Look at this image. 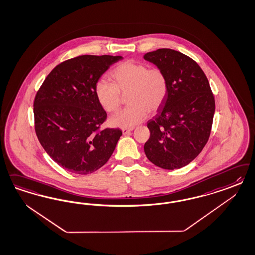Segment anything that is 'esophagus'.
Wrapping results in <instances>:
<instances>
[{"label": "esophagus", "mask_w": 255, "mask_h": 255, "mask_svg": "<svg viewBox=\"0 0 255 255\" xmlns=\"http://www.w3.org/2000/svg\"><path fill=\"white\" fill-rule=\"evenodd\" d=\"M132 129L133 128H122V132H123L124 135H126V134L130 133V131H132Z\"/></svg>", "instance_id": "esophagus-1"}]
</instances>
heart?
Masks as SVG:
<instances>
[{"label":"heart","mask_w":255,"mask_h":255,"mask_svg":"<svg viewBox=\"0 0 255 255\" xmlns=\"http://www.w3.org/2000/svg\"><path fill=\"white\" fill-rule=\"evenodd\" d=\"M113 83L99 81L95 95L100 106L108 113H115L122 103V95L128 92V107L110 119L119 128H132L154 114L163 105L169 92L168 77L161 68L152 67L133 60L120 63L110 72Z\"/></svg>","instance_id":"obj_1"}]
</instances>
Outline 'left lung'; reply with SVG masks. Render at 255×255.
Segmentation results:
<instances>
[{"label":"left lung","mask_w":255,"mask_h":255,"mask_svg":"<svg viewBox=\"0 0 255 255\" xmlns=\"http://www.w3.org/2000/svg\"><path fill=\"white\" fill-rule=\"evenodd\" d=\"M143 58L161 68L169 81L167 99L148 121L150 138L144 153L157 167L179 169L191 162L209 139L213 93L202 68L180 51L158 49Z\"/></svg>","instance_id":"obj_1"}]
</instances>
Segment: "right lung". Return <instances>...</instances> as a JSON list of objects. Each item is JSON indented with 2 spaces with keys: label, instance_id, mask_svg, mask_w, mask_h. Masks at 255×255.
<instances>
[{
  "label": "right lung",
  "instance_id": "add662e5",
  "mask_svg": "<svg viewBox=\"0 0 255 255\" xmlns=\"http://www.w3.org/2000/svg\"><path fill=\"white\" fill-rule=\"evenodd\" d=\"M112 55H81L55 66L33 101L34 130L42 147L70 173L89 174L115 151L122 131L104 128L107 114L95 95V85L111 65Z\"/></svg>",
  "mask_w": 255,
  "mask_h": 255
}]
</instances>
